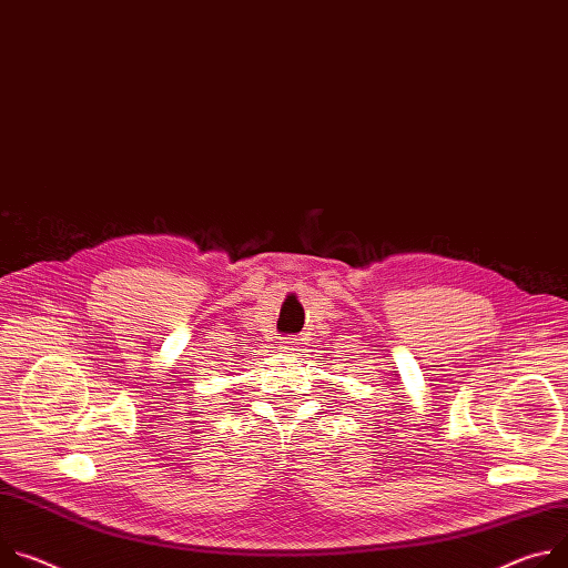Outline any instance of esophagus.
<instances>
[{
  "instance_id": "obj_1",
  "label": "esophagus",
  "mask_w": 568,
  "mask_h": 568,
  "mask_svg": "<svg viewBox=\"0 0 568 568\" xmlns=\"http://www.w3.org/2000/svg\"><path fill=\"white\" fill-rule=\"evenodd\" d=\"M296 346H298V339H296V337H285V339H283V348H285L287 353L296 351Z\"/></svg>"
}]
</instances>
